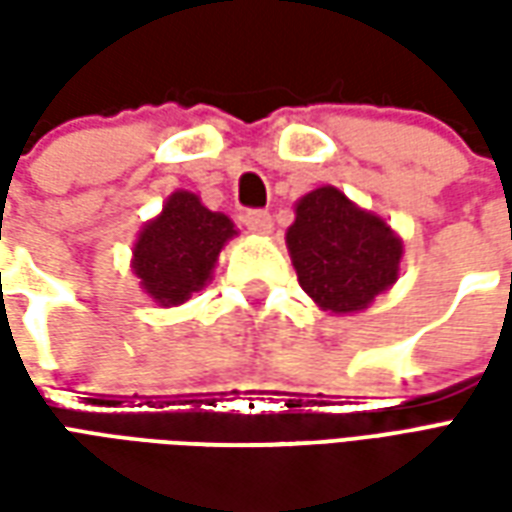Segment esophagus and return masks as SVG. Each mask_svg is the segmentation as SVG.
<instances>
[{
  "instance_id": "esophagus-1",
  "label": "esophagus",
  "mask_w": 512,
  "mask_h": 512,
  "mask_svg": "<svg viewBox=\"0 0 512 512\" xmlns=\"http://www.w3.org/2000/svg\"><path fill=\"white\" fill-rule=\"evenodd\" d=\"M244 224L252 233H271V213L252 208V211L244 213Z\"/></svg>"
}]
</instances>
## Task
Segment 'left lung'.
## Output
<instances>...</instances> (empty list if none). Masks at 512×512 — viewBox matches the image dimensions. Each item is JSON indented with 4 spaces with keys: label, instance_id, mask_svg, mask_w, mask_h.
I'll use <instances>...</instances> for the list:
<instances>
[{
    "label": "left lung",
    "instance_id": "left-lung-1",
    "mask_svg": "<svg viewBox=\"0 0 512 512\" xmlns=\"http://www.w3.org/2000/svg\"><path fill=\"white\" fill-rule=\"evenodd\" d=\"M288 249L304 293L337 315L365 310L395 282L403 257V244L389 224L359 211L334 186L301 197Z\"/></svg>",
    "mask_w": 512,
    "mask_h": 512
}]
</instances>
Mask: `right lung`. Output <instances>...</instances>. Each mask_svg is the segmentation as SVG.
<instances>
[{
	"mask_svg": "<svg viewBox=\"0 0 512 512\" xmlns=\"http://www.w3.org/2000/svg\"><path fill=\"white\" fill-rule=\"evenodd\" d=\"M233 235L224 213L208 211L191 191H175L161 216L139 233L134 274L161 307L183 304L211 279L216 257Z\"/></svg>",
	"mask_w": 512,
	"mask_h": 512,
	"instance_id": "add662e5",
	"label": "right lung"
}]
</instances>
